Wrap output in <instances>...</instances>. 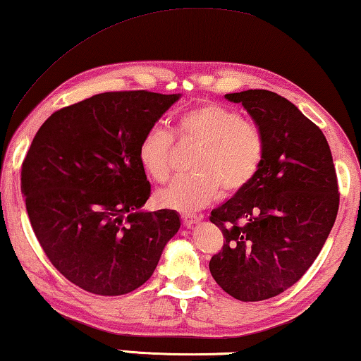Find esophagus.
Returning a JSON list of instances; mask_svg holds the SVG:
<instances>
[{"mask_svg":"<svg viewBox=\"0 0 361 361\" xmlns=\"http://www.w3.org/2000/svg\"><path fill=\"white\" fill-rule=\"evenodd\" d=\"M181 220H183V225H185L186 228L195 227V225H197L199 222H201V219H199L197 215H195V214H185V215H181Z\"/></svg>","mask_w":361,"mask_h":361,"instance_id":"obj_1","label":"esophagus"}]
</instances>
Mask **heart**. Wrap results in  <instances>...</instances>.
I'll return each mask as SVG.
<instances>
[{
	"label": "heart",
	"mask_w": 361,
	"mask_h": 361,
	"mask_svg": "<svg viewBox=\"0 0 361 361\" xmlns=\"http://www.w3.org/2000/svg\"><path fill=\"white\" fill-rule=\"evenodd\" d=\"M183 141L201 147L192 170L197 175L178 178L157 192L160 206L180 212H195L219 196L233 195L248 186L261 166L264 141L255 125L240 111L219 104H204L186 111L178 120ZM173 136L152 126L139 144V160L155 181L170 178Z\"/></svg>",
	"instance_id": "1"
}]
</instances>
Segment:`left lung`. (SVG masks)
<instances>
[{"label": "left lung", "instance_id": "8db88e82", "mask_svg": "<svg viewBox=\"0 0 361 361\" xmlns=\"http://www.w3.org/2000/svg\"><path fill=\"white\" fill-rule=\"evenodd\" d=\"M225 99L248 111L264 152L250 185L211 214L225 241L209 269L233 298L261 301L292 287L318 257L337 217V175L326 136L292 102L262 89Z\"/></svg>", "mask_w": 361, "mask_h": 361}]
</instances>
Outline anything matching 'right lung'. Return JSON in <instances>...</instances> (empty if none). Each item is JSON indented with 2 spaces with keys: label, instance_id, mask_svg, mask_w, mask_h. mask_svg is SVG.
Instances as JSON below:
<instances>
[{
  "label": "right lung",
  "instance_id": "right-lung-1",
  "mask_svg": "<svg viewBox=\"0 0 361 361\" xmlns=\"http://www.w3.org/2000/svg\"><path fill=\"white\" fill-rule=\"evenodd\" d=\"M181 94L104 92L53 113L23 164L20 191L51 264L95 295L149 281L180 214L142 211L150 185L139 144Z\"/></svg>",
  "mask_w": 361,
  "mask_h": 361
}]
</instances>
